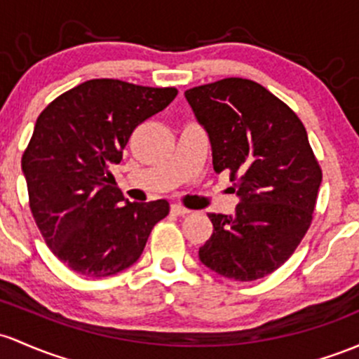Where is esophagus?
I'll return each mask as SVG.
<instances>
[{"instance_id": "34e87169", "label": "esophagus", "mask_w": 359, "mask_h": 359, "mask_svg": "<svg viewBox=\"0 0 359 359\" xmlns=\"http://www.w3.org/2000/svg\"><path fill=\"white\" fill-rule=\"evenodd\" d=\"M170 211L173 212V215H177V216H186V215H189V212H191V210L184 208L182 204H172Z\"/></svg>"}]
</instances>
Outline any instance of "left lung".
<instances>
[{"label":"left lung","mask_w":359,"mask_h":359,"mask_svg":"<svg viewBox=\"0 0 359 359\" xmlns=\"http://www.w3.org/2000/svg\"><path fill=\"white\" fill-rule=\"evenodd\" d=\"M186 98L210 135L215 172L230 175L240 198L233 216L208 215L212 235L201 262L235 281L261 279L288 261L312 224L322 168L305 126L245 78L194 86Z\"/></svg>","instance_id":"8db88e82"}]
</instances>
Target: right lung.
Returning a JSON list of instances; mask_svg holds the SVG:
<instances>
[{"instance_id": "add662e5", "label": "right lung", "mask_w": 359, "mask_h": 359, "mask_svg": "<svg viewBox=\"0 0 359 359\" xmlns=\"http://www.w3.org/2000/svg\"><path fill=\"white\" fill-rule=\"evenodd\" d=\"M177 88L98 78L54 98L35 122L22 155L32 216L47 247L86 278H107L140 259L165 199L122 203L110 165L133 131L163 110Z\"/></svg>"}]
</instances>
